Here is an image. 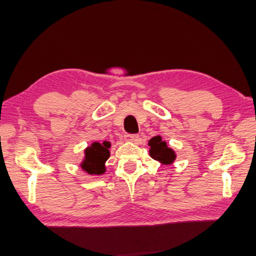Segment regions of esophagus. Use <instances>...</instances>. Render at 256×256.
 I'll use <instances>...</instances> for the list:
<instances>
[{
    "instance_id": "34e87169",
    "label": "esophagus",
    "mask_w": 256,
    "mask_h": 256,
    "mask_svg": "<svg viewBox=\"0 0 256 256\" xmlns=\"http://www.w3.org/2000/svg\"><path fill=\"white\" fill-rule=\"evenodd\" d=\"M124 138H126V142H137V140H138L139 135H138V134H126V135L124 136Z\"/></svg>"
}]
</instances>
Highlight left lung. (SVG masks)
Returning <instances> with one entry per match:
<instances>
[{
	"mask_svg": "<svg viewBox=\"0 0 256 256\" xmlns=\"http://www.w3.org/2000/svg\"><path fill=\"white\" fill-rule=\"evenodd\" d=\"M148 144L150 146L149 153L151 158L160 162L162 164L167 166V164L174 162L176 160V151L167 146V142H164L162 136H154L149 140Z\"/></svg>",
	"mask_w": 256,
	"mask_h": 256,
	"instance_id": "1",
	"label": "left lung"
}]
</instances>
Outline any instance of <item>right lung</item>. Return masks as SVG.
I'll list each match as a JSON object with an SVG mask.
<instances>
[{
  "label": "right lung",
  "instance_id": "1",
  "mask_svg": "<svg viewBox=\"0 0 256 256\" xmlns=\"http://www.w3.org/2000/svg\"><path fill=\"white\" fill-rule=\"evenodd\" d=\"M112 144L104 140L102 144L94 142L84 150V158L80 166L90 176H102L106 172L105 162L110 158Z\"/></svg>",
  "mask_w": 256,
  "mask_h": 256
}]
</instances>
